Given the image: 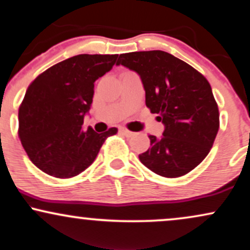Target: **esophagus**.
Segmentation results:
<instances>
[{
	"mask_svg": "<svg viewBox=\"0 0 250 250\" xmlns=\"http://www.w3.org/2000/svg\"><path fill=\"white\" fill-rule=\"evenodd\" d=\"M120 132H121V134H123V135H125L127 137H131V136L135 135V132L128 130L127 128H120Z\"/></svg>",
	"mask_w": 250,
	"mask_h": 250,
	"instance_id": "esophagus-1",
	"label": "esophagus"
}]
</instances>
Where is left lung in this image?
Segmentation results:
<instances>
[{"label": "left lung", "mask_w": 250, "mask_h": 250, "mask_svg": "<svg viewBox=\"0 0 250 250\" xmlns=\"http://www.w3.org/2000/svg\"><path fill=\"white\" fill-rule=\"evenodd\" d=\"M140 76L145 104L164 125L162 137L150 135L141 163L158 175L179 178L200 165L210 152L219 129V112L209 82L188 63L163 50L119 56Z\"/></svg>", "instance_id": "1"}]
</instances>
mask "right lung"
Instances as JSON below:
<instances>
[{
    "label": "right lung",
    "instance_id": "right-lung-1",
    "mask_svg": "<svg viewBox=\"0 0 250 250\" xmlns=\"http://www.w3.org/2000/svg\"><path fill=\"white\" fill-rule=\"evenodd\" d=\"M118 55L72 56L38 76L20 107L21 145L38 168L54 178H72L94 162L116 128L98 134L83 129L92 105L94 82L115 64Z\"/></svg>",
    "mask_w": 250,
    "mask_h": 250
}]
</instances>
